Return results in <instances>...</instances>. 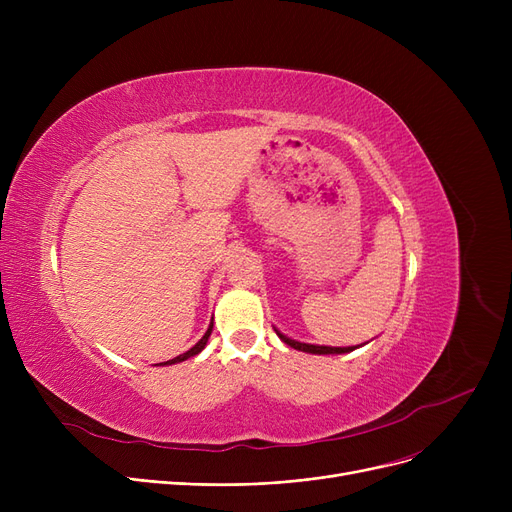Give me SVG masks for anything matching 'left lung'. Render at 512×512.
Instances as JSON below:
<instances>
[{
    "label": "left lung",
    "instance_id": "8db88e82",
    "mask_svg": "<svg viewBox=\"0 0 512 512\" xmlns=\"http://www.w3.org/2000/svg\"><path fill=\"white\" fill-rule=\"evenodd\" d=\"M276 334H278L280 340L286 342L288 346L297 348V351H303V353H311V355H342V353H351V351H355V348H357V346H344V348H340V346H315V344H305V342L290 340V338H286L284 334H280L278 330H276Z\"/></svg>",
    "mask_w": 512,
    "mask_h": 512
}]
</instances>
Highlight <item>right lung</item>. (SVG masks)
<instances>
[{"label":"right lung","mask_w":512,"mask_h":512,"mask_svg":"<svg viewBox=\"0 0 512 512\" xmlns=\"http://www.w3.org/2000/svg\"><path fill=\"white\" fill-rule=\"evenodd\" d=\"M211 328H213V324H209V328H207V332H205V336L191 348V351H186V353H182V355H178V357H174V359H170V361H166V363H159V365H172V363H180V361H186V359H191V357H195V355H199L203 348H205V344H207V340H209V334H211Z\"/></svg>","instance_id":"add662e5"}]
</instances>
